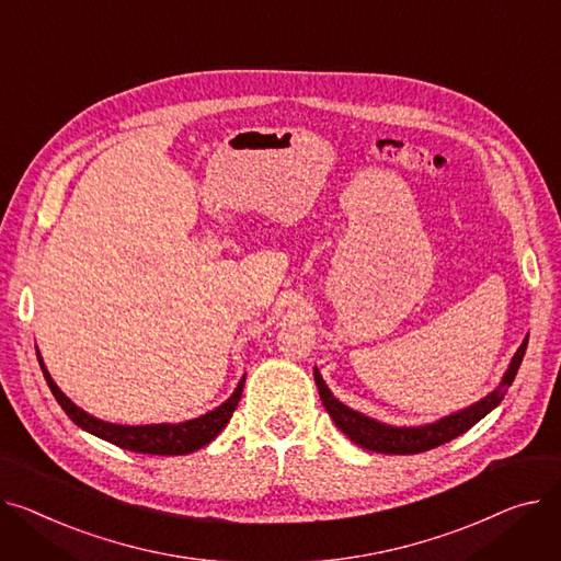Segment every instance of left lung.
I'll use <instances>...</instances> for the list:
<instances>
[{
    "label": "left lung",
    "mask_w": 561,
    "mask_h": 561,
    "mask_svg": "<svg viewBox=\"0 0 561 561\" xmlns=\"http://www.w3.org/2000/svg\"><path fill=\"white\" fill-rule=\"evenodd\" d=\"M525 348H528V340L520 344V348L512 357V365H510L503 382L493 389L486 399H482L480 403H476L462 412L450 414L437 423L421 425V427H391V425L378 423L365 414H359V412L342 405L333 397L331 389L325 387V382L317 369H314V382H317L323 408L328 410V414H331L335 425L353 444H357L359 448L374 450V453H385V455H414V453H425L431 448H437V446L459 437L462 433H467L469 427H473L482 416H486L493 408H496L505 399L510 385L516 378Z\"/></svg>",
    "instance_id": "left-lung-1"
}]
</instances>
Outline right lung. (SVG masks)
Returning a JSON list of instances; mask_svg holds the SVG:
<instances>
[{
  "label": "right lung",
  "instance_id": "1",
  "mask_svg": "<svg viewBox=\"0 0 561 561\" xmlns=\"http://www.w3.org/2000/svg\"><path fill=\"white\" fill-rule=\"evenodd\" d=\"M41 369L45 374V380L54 393V399L58 401V405L65 410L79 427L83 431L92 433L99 439H106L124 450H134V453H145V455H187L204 448L206 444H210L233 416L240 399H242V387H244V378L240 380L238 389L233 391L226 403H221L217 410L192 419L185 423H160V425H115V423H106L99 421L90 414H85L83 410H79L65 393L56 387V382L51 380V376L47 374L43 357L38 355Z\"/></svg>",
  "mask_w": 561,
  "mask_h": 561
}]
</instances>
